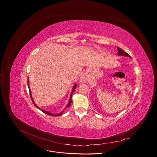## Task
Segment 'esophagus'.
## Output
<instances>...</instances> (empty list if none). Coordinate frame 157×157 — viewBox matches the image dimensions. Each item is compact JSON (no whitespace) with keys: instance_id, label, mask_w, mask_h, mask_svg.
Segmentation results:
<instances>
[{"instance_id":"1","label":"esophagus","mask_w":157,"mask_h":157,"mask_svg":"<svg viewBox=\"0 0 157 157\" xmlns=\"http://www.w3.org/2000/svg\"><path fill=\"white\" fill-rule=\"evenodd\" d=\"M85 76H83V77H82V78H81V81H85Z\"/></svg>"}]
</instances>
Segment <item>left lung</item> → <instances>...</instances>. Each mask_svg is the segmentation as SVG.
Listing matches in <instances>:
<instances>
[{"label": "left lung", "instance_id": "left-lung-1", "mask_svg": "<svg viewBox=\"0 0 157 157\" xmlns=\"http://www.w3.org/2000/svg\"><path fill=\"white\" fill-rule=\"evenodd\" d=\"M117 49H118V54H119V55H121V56H128V57H130V58H131V56H129L127 52H126L125 51H124L122 49L119 48V47H117Z\"/></svg>", "mask_w": 157, "mask_h": 157}]
</instances>
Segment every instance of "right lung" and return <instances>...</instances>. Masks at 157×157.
<instances>
[{
	"mask_svg": "<svg viewBox=\"0 0 157 157\" xmlns=\"http://www.w3.org/2000/svg\"><path fill=\"white\" fill-rule=\"evenodd\" d=\"M28 86H29V79H28ZM76 86H77V85L76 84H75L74 85V87H73V89H72V93H71V98H70V100H69V103H68V105H67V106H66V108H67V107H69L71 105V103H72V94H73V92H74V91L75 90V89H76ZM29 94H30V96H31V100H32V101H33V103H34V105H35V106L36 107V108H38V109H40V110H41V111H42L44 113H45V114H47V115H51V116H54V117H56V116H60V115H62V113H59V114H56V115H53V114H52V113H49V112H47V111H45V110H42V109H40V108H39L35 104V103H34V101H33V99H32V96H31V90H30V88H29Z\"/></svg>",
	"mask_w": 157,
	"mask_h": 157,
	"instance_id": "right-lung-1",
	"label": "right lung"
}]
</instances>
